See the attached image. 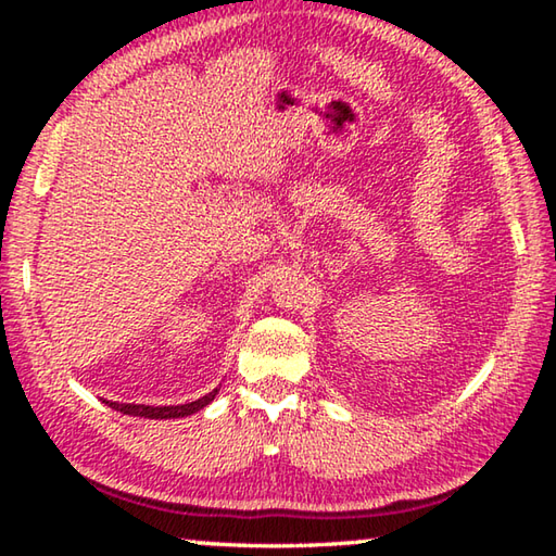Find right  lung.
I'll use <instances>...</instances> for the list:
<instances>
[{
  "mask_svg": "<svg viewBox=\"0 0 556 556\" xmlns=\"http://www.w3.org/2000/svg\"><path fill=\"white\" fill-rule=\"evenodd\" d=\"M215 392L205 394V397L195 400V402H188V404H176V407H149V404H117V402H110L112 409H117L122 414H131V417H144V419H178V417H188V414L203 409L205 404L215 400Z\"/></svg>",
  "mask_w": 556,
  "mask_h": 556,
  "instance_id": "obj_1",
  "label": "right lung"
}]
</instances>
